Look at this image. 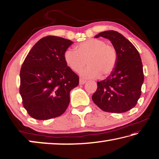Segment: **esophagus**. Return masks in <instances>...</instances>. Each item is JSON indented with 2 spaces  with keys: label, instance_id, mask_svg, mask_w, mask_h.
<instances>
[{
  "label": "esophagus",
  "instance_id": "34e87169",
  "mask_svg": "<svg viewBox=\"0 0 159 159\" xmlns=\"http://www.w3.org/2000/svg\"><path fill=\"white\" fill-rule=\"evenodd\" d=\"M79 83H80V84H84V83H86V80H84V79H80V80H79Z\"/></svg>",
  "mask_w": 159,
  "mask_h": 159
}]
</instances>
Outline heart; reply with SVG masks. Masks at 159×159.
Here are the masks:
<instances>
[{
    "label": "heart",
    "instance_id": "b5f03b06",
    "mask_svg": "<svg viewBox=\"0 0 159 159\" xmlns=\"http://www.w3.org/2000/svg\"><path fill=\"white\" fill-rule=\"evenodd\" d=\"M75 50L66 49L64 60L72 71L79 72L87 63L88 66L80 72L85 78H105L116 69L118 53L116 48L101 39H92L80 43Z\"/></svg>",
    "mask_w": 159,
    "mask_h": 159
}]
</instances>
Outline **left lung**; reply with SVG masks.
I'll return each instance as SVG.
<instances>
[{"label":"left lung","instance_id":"8db88e82","mask_svg":"<svg viewBox=\"0 0 159 159\" xmlns=\"http://www.w3.org/2000/svg\"><path fill=\"white\" fill-rule=\"evenodd\" d=\"M99 36L111 41L117 51L118 62L108 78L97 83L93 101L104 111L126 112L135 107L141 96L144 73L140 55L133 43L117 31H103L95 38Z\"/></svg>","mask_w":159,"mask_h":159}]
</instances>
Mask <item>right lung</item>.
Returning a JSON list of instances; mask_svg holds the SVG:
<instances>
[{
    "label": "right lung",
    "instance_id": "1",
    "mask_svg": "<svg viewBox=\"0 0 159 159\" xmlns=\"http://www.w3.org/2000/svg\"><path fill=\"white\" fill-rule=\"evenodd\" d=\"M73 42L48 36L40 39L26 55L20 70V93L31 117L48 120L62 115L70 102V91L79 77L66 65L64 52Z\"/></svg>",
    "mask_w": 159,
    "mask_h": 159
}]
</instances>
